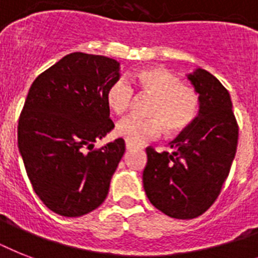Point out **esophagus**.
I'll list each match as a JSON object with an SVG mask.
<instances>
[{
    "label": "esophagus",
    "mask_w": 258,
    "mask_h": 258,
    "mask_svg": "<svg viewBox=\"0 0 258 258\" xmlns=\"http://www.w3.org/2000/svg\"><path fill=\"white\" fill-rule=\"evenodd\" d=\"M135 147V145L130 143V142H125V150H133Z\"/></svg>",
    "instance_id": "obj_1"
}]
</instances>
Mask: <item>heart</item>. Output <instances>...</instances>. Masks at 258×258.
I'll return each mask as SVG.
<instances>
[{"instance_id": "obj_1", "label": "heart", "mask_w": 258, "mask_h": 258, "mask_svg": "<svg viewBox=\"0 0 258 258\" xmlns=\"http://www.w3.org/2000/svg\"><path fill=\"white\" fill-rule=\"evenodd\" d=\"M142 92L154 96L150 117H127L117 123L116 134L125 142L139 145L157 138L166 127L167 133L183 131L196 119L200 96L192 87L180 84L179 78L162 67L142 68L133 75ZM134 91L123 79H117L105 92V101L116 115H124L133 101Z\"/></svg>"}]
</instances>
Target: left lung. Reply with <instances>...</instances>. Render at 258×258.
<instances>
[{
    "instance_id": "1",
    "label": "left lung",
    "mask_w": 258,
    "mask_h": 258,
    "mask_svg": "<svg viewBox=\"0 0 258 258\" xmlns=\"http://www.w3.org/2000/svg\"><path fill=\"white\" fill-rule=\"evenodd\" d=\"M200 96V111L170 143L174 151L149 147L143 187L150 202L166 216L191 220L220 196L237 151L238 125L228 89L202 68L187 75Z\"/></svg>"
}]
</instances>
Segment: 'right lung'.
<instances>
[{
    "instance_id": "obj_1",
    "label": "right lung",
    "mask_w": 258,
    "mask_h": 258,
    "mask_svg": "<svg viewBox=\"0 0 258 258\" xmlns=\"http://www.w3.org/2000/svg\"><path fill=\"white\" fill-rule=\"evenodd\" d=\"M119 78L116 60L75 52L30 86L18 120V150L34 192L56 214L82 217L108 194L124 141L92 149L115 127L105 92Z\"/></svg>"
}]
</instances>
